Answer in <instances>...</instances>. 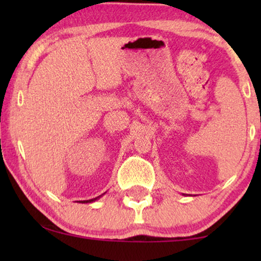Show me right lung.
Returning a JSON list of instances; mask_svg holds the SVG:
<instances>
[{
	"instance_id": "obj_1",
	"label": "right lung",
	"mask_w": 261,
	"mask_h": 261,
	"mask_svg": "<svg viewBox=\"0 0 261 261\" xmlns=\"http://www.w3.org/2000/svg\"><path fill=\"white\" fill-rule=\"evenodd\" d=\"M99 197V196H98ZM98 197H95V198H92V199H89V201H83L82 203H90V202H94V201H96V199H97Z\"/></svg>"
}]
</instances>
